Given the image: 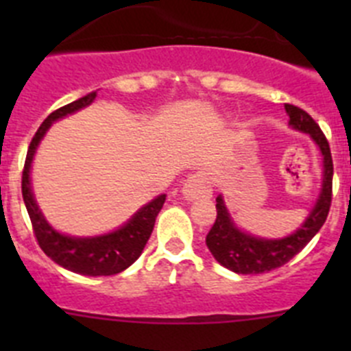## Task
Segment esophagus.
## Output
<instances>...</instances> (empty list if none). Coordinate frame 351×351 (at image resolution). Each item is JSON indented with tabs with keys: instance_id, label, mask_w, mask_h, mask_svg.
Listing matches in <instances>:
<instances>
[{
	"instance_id": "1",
	"label": "esophagus",
	"mask_w": 351,
	"mask_h": 351,
	"mask_svg": "<svg viewBox=\"0 0 351 351\" xmlns=\"http://www.w3.org/2000/svg\"><path fill=\"white\" fill-rule=\"evenodd\" d=\"M182 195L186 200H197V198L209 197L210 195V176L206 170H198L190 176L182 184Z\"/></svg>"
}]
</instances>
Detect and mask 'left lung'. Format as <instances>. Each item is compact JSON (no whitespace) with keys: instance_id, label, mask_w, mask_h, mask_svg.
<instances>
[{"instance_id":"left-lung-1","label":"left lung","mask_w":351,"mask_h":351,"mask_svg":"<svg viewBox=\"0 0 351 351\" xmlns=\"http://www.w3.org/2000/svg\"><path fill=\"white\" fill-rule=\"evenodd\" d=\"M285 108L290 116V126L299 132L308 133L320 147L322 156H324L322 193L299 230L283 239H260L239 230L226 210L223 197L219 195L216 198V210H218L216 221L207 234L206 244L214 258L218 260L223 267L230 269L237 274H262V272H269L290 262L324 226L328 216V209H330V202H332L334 165L330 147H328L324 132L302 108L290 104L285 105Z\"/></svg>"}]
</instances>
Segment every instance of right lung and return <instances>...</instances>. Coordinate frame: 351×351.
Instances as JSON below:
<instances>
[{"mask_svg":"<svg viewBox=\"0 0 351 351\" xmlns=\"http://www.w3.org/2000/svg\"><path fill=\"white\" fill-rule=\"evenodd\" d=\"M95 98L96 93H89V95L82 96L79 100L71 101V104L49 114L47 119L40 125L35 137L31 141L26 161H24L23 198L24 204H26L27 214H29L36 241H38L40 247L49 258L54 260L58 265L68 269V271L77 272V274L112 276L128 269L141 256L145 243L151 237L158 213L165 204V195H160V197L154 198L153 202H149L147 206H144L141 210L133 214L128 223H125L121 228L110 232V234L98 235V237H70V235L60 234L58 230H54L45 221L42 210L36 206L33 191H31L29 179L31 161L35 156L36 147H38L45 132L51 128L52 123L68 116V114L77 112L80 108L88 107Z\"/></svg>","mask_w":351,"mask_h":351,"instance_id":"1","label":"right lung"}]
</instances>
